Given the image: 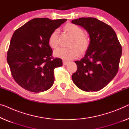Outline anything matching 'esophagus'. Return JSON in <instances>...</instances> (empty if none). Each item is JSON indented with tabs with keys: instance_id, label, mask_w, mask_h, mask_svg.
I'll return each instance as SVG.
<instances>
[{
	"instance_id": "obj_1",
	"label": "esophagus",
	"mask_w": 129,
	"mask_h": 129,
	"mask_svg": "<svg viewBox=\"0 0 129 129\" xmlns=\"http://www.w3.org/2000/svg\"><path fill=\"white\" fill-rule=\"evenodd\" d=\"M62 62H63V65H66L68 63V61H65V60H63Z\"/></svg>"
}]
</instances>
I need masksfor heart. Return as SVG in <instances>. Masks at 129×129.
<instances>
[{
	"mask_svg": "<svg viewBox=\"0 0 129 129\" xmlns=\"http://www.w3.org/2000/svg\"><path fill=\"white\" fill-rule=\"evenodd\" d=\"M65 29L72 38V46H76L77 47H59L54 51V55L64 59H71L76 58L80 54V50L78 49V48L80 50L84 51L88 47L90 43L89 38L83 34L84 32L82 28L75 24H67L65 26ZM58 32V29L54 30L49 38V45L53 49L56 48L58 45L57 35Z\"/></svg>",
	"mask_w": 129,
	"mask_h": 129,
	"instance_id": "1",
	"label": "heart"
}]
</instances>
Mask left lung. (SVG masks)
Returning a JSON list of instances; mask_svg holds the SVG:
<instances>
[{
    "label": "left lung",
    "mask_w": 129,
    "mask_h": 129,
    "mask_svg": "<svg viewBox=\"0 0 129 129\" xmlns=\"http://www.w3.org/2000/svg\"><path fill=\"white\" fill-rule=\"evenodd\" d=\"M72 23L83 27L90 40L83 58L75 61L78 70L72 74V80L83 91H99L116 76L122 47L114 30L97 18L82 17Z\"/></svg>",
    "instance_id": "1"
}]
</instances>
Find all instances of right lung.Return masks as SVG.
<instances>
[{
  "label": "right lung",
  "mask_w": 129,
  "mask_h": 129,
  "mask_svg": "<svg viewBox=\"0 0 129 129\" xmlns=\"http://www.w3.org/2000/svg\"><path fill=\"white\" fill-rule=\"evenodd\" d=\"M67 19L34 18L15 30L7 51V61L15 81L34 93L46 91L54 82V70L62 65L52 57L49 38Z\"/></svg>",
  "instance_id": "add662e5"
}]
</instances>
